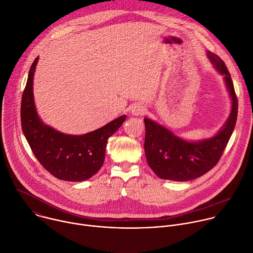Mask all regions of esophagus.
<instances>
[{
  "mask_svg": "<svg viewBox=\"0 0 253 253\" xmlns=\"http://www.w3.org/2000/svg\"><path fill=\"white\" fill-rule=\"evenodd\" d=\"M131 113L135 116L144 115L146 113V109H145V107L141 104H134L131 108Z\"/></svg>",
  "mask_w": 253,
  "mask_h": 253,
  "instance_id": "34e87169",
  "label": "esophagus"
}]
</instances>
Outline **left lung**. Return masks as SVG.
<instances>
[{
    "mask_svg": "<svg viewBox=\"0 0 253 253\" xmlns=\"http://www.w3.org/2000/svg\"><path fill=\"white\" fill-rule=\"evenodd\" d=\"M208 58L224 80L232 100L230 116L223 128L214 137L199 142H188L175 136L158 123L145 118L144 149L154 173L172 181H188L211 170L221 158L235 127L238 101L229 71L224 62L211 52Z\"/></svg>",
    "mask_w": 253,
    "mask_h": 253,
    "instance_id": "left-lung-1",
    "label": "left lung"
}]
</instances>
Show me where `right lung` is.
I'll return each mask as SVG.
<instances>
[{
	"label": "right lung",
	"instance_id": "add662e5",
	"mask_svg": "<svg viewBox=\"0 0 253 253\" xmlns=\"http://www.w3.org/2000/svg\"><path fill=\"white\" fill-rule=\"evenodd\" d=\"M38 57L30 68L21 102V125L29 145L40 164L65 181H83L96 174L105 160L107 140L126 120V115L84 135H67L45 125L37 115L33 79Z\"/></svg>",
	"mask_w": 253,
	"mask_h": 253
}]
</instances>
